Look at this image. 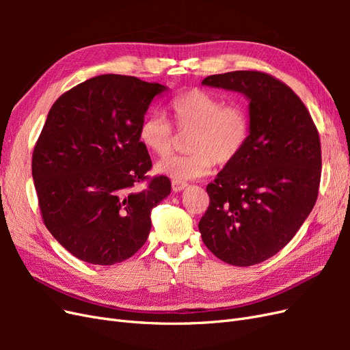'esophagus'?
Instances as JSON below:
<instances>
[{"mask_svg":"<svg viewBox=\"0 0 350 350\" xmlns=\"http://www.w3.org/2000/svg\"><path fill=\"white\" fill-rule=\"evenodd\" d=\"M187 183L185 181H179V179H172V189L175 193H179V191H183L184 188H187Z\"/></svg>","mask_w":350,"mask_h":350,"instance_id":"1","label":"esophagus"}]
</instances>
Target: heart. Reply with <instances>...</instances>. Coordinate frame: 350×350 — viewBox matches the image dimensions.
I'll return each mask as SVG.
<instances>
[{"label":"heart","mask_w":350,"mask_h":350,"mask_svg":"<svg viewBox=\"0 0 350 350\" xmlns=\"http://www.w3.org/2000/svg\"><path fill=\"white\" fill-rule=\"evenodd\" d=\"M175 129L187 135L188 153L166 157L157 163V172L175 179L206 175L213 163L229 165L247 146L251 131L248 111L238 102H228L203 89H189L169 102ZM139 142L150 153L165 157L172 152V125L159 113L147 115L139 126Z\"/></svg>","instance_id":"heart-1"}]
</instances>
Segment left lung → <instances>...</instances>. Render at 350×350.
Returning <instances> with one entry per match:
<instances>
[{
  "label": "left lung",
  "instance_id": "left-lung-1",
  "mask_svg": "<svg viewBox=\"0 0 350 350\" xmlns=\"http://www.w3.org/2000/svg\"><path fill=\"white\" fill-rule=\"evenodd\" d=\"M250 99L247 146L206 191L198 229L206 247L232 266L273 257L296 235L319 197L321 143L310 111L288 84L262 71L203 80Z\"/></svg>",
  "mask_w": 350,
  "mask_h": 350
}]
</instances>
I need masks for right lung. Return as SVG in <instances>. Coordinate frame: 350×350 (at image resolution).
<instances>
[{
    "label": "right lung",
    "instance_id": "add662e5",
    "mask_svg": "<svg viewBox=\"0 0 350 350\" xmlns=\"http://www.w3.org/2000/svg\"><path fill=\"white\" fill-rule=\"evenodd\" d=\"M166 88L103 74L62 93L31 154V176L46 229L74 257L112 266L147 241L150 211L171 194L165 175L149 176L139 126ZM145 187L139 190L136 185Z\"/></svg>",
    "mask_w": 350,
    "mask_h": 350
}]
</instances>
